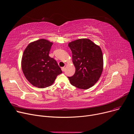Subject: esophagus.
Returning a JSON list of instances; mask_svg holds the SVG:
<instances>
[{
  "mask_svg": "<svg viewBox=\"0 0 134 134\" xmlns=\"http://www.w3.org/2000/svg\"><path fill=\"white\" fill-rule=\"evenodd\" d=\"M62 70L63 71H65V67H62Z\"/></svg>",
  "mask_w": 134,
  "mask_h": 134,
  "instance_id": "34e87169",
  "label": "esophagus"
}]
</instances>
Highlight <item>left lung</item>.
I'll return each mask as SVG.
<instances>
[{
    "mask_svg": "<svg viewBox=\"0 0 134 134\" xmlns=\"http://www.w3.org/2000/svg\"><path fill=\"white\" fill-rule=\"evenodd\" d=\"M72 52L75 74L68 77L70 83L81 90L93 86L103 70V52L99 46L88 39H80L69 42Z\"/></svg>",
    "mask_w": 134,
    "mask_h": 134,
    "instance_id": "left-lung-1",
    "label": "left lung"
}]
</instances>
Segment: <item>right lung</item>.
I'll list each match as a JSON object with an SVG mask.
<instances>
[{"instance_id": "add662e5", "label": "right lung", "mask_w": 134, "mask_h": 134, "mask_svg": "<svg viewBox=\"0 0 134 134\" xmlns=\"http://www.w3.org/2000/svg\"><path fill=\"white\" fill-rule=\"evenodd\" d=\"M53 42L41 39L30 42L22 55L21 66L25 78L34 86L44 88L53 85L62 73L56 60L49 56Z\"/></svg>"}]
</instances>
